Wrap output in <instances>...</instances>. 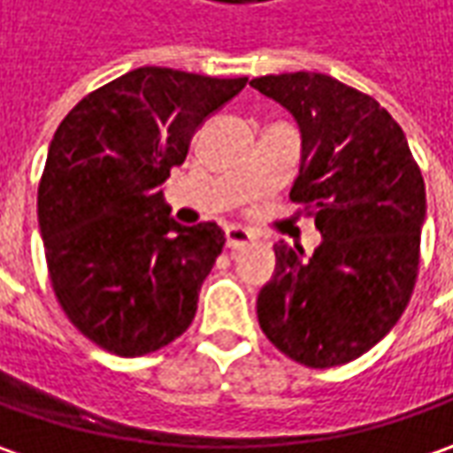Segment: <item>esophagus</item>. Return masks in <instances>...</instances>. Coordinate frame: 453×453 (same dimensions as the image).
Wrapping results in <instances>:
<instances>
[{
  "mask_svg": "<svg viewBox=\"0 0 453 453\" xmlns=\"http://www.w3.org/2000/svg\"><path fill=\"white\" fill-rule=\"evenodd\" d=\"M253 242V233H248L245 227H227L226 230V248L227 250H242L245 245Z\"/></svg>",
  "mask_w": 453,
  "mask_h": 453,
  "instance_id": "obj_1",
  "label": "esophagus"
}]
</instances>
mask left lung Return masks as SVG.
Returning <instances> with one entry per match:
<instances>
[{"instance_id": "1", "label": "left lung", "mask_w": 453, "mask_h": 453, "mask_svg": "<svg viewBox=\"0 0 453 453\" xmlns=\"http://www.w3.org/2000/svg\"><path fill=\"white\" fill-rule=\"evenodd\" d=\"M301 130L290 200L323 241L275 242V273L257 293V323L288 358L311 368L349 364L388 334L418 273L426 190L406 134L373 97L320 72L256 77Z\"/></svg>"}]
</instances>
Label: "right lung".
<instances>
[{
	"mask_svg": "<svg viewBox=\"0 0 453 453\" xmlns=\"http://www.w3.org/2000/svg\"><path fill=\"white\" fill-rule=\"evenodd\" d=\"M248 77L140 67L89 92L59 122L37 215L62 311L104 351L134 358L188 331L226 233L180 226L163 185L197 127Z\"/></svg>",
	"mask_w": 453,
	"mask_h": 453,
	"instance_id": "right-lung-1",
	"label": "right lung"
}]
</instances>
